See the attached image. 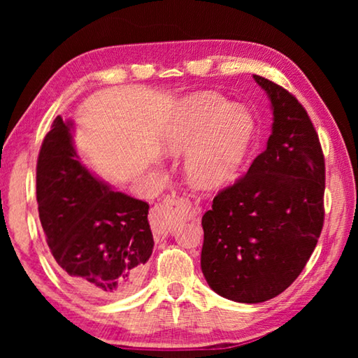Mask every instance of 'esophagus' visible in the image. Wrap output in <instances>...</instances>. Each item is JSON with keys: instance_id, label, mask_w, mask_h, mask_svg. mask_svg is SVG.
<instances>
[{"instance_id": "34e87169", "label": "esophagus", "mask_w": 358, "mask_h": 358, "mask_svg": "<svg viewBox=\"0 0 358 358\" xmlns=\"http://www.w3.org/2000/svg\"><path fill=\"white\" fill-rule=\"evenodd\" d=\"M199 213H201V208L192 207V205L187 202V199H183V197L167 199V201L162 202L159 207L153 211V215H151V224H153L155 237L156 238L167 237V235L171 234L175 220H178V217L191 220V217H196Z\"/></svg>"}]
</instances>
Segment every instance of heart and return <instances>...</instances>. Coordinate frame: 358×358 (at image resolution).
Returning a JSON list of instances; mask_svg holds the SVG:
<instances>
[{"label": "heart", "mask_w": 358, "mask_h": 358, "mask_svg": "<svg viewBox=\"0 0 358 358\" xmlns=\"http://www.w3.org/2000/svg\"><path fill=\"white\" fill-rule=\"evenodd\" d=\"M254 138L251 115L213 93L180 102L166 136L171 155L186 151L185 172L192 185L213 189L238 177Z\"/></svg>", "instance_id": "obj_1"}]
</instances>
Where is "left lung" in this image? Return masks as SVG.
I'll return each mask as SVG.
<instances>
[{
	"instance_id": "1",
	"label": "left lung",
	"mask_w": 358,
	"mask_h": 358,
	"mask_svg": "<svg viewBox=\"0 0 358 358\" xmlns=\"http://www.w3.org/2000/svg\"><path fill=\"white\" fill-rule=\"evenodd\" d=\"M271 102V136L246 175L217 192L202 217V273L224 299L262 303L284 292L310 260L324 226L325 162L294 94L252 76Z\"/></svg>"
}]
</instances>
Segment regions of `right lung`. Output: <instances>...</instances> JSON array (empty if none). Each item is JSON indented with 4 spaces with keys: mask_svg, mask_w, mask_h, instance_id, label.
<instances>
[{
    "mask_svg": "<svg viewBox=\"0 0 358 358\" xmlns=\"http://www.w3.org/2000/svg\"><path fill=\"white\" fill-rule=\"evenodd\" d=\"M39 220L55 266L93 299H118L137 287L153 252L150 205L112 189L78 157L72 123L57 117L36 167Z\"/></svg>",
    "mask_w": 358,
    "mask_h": 358,
    "instance_id": "1",
    "label": "right lung"
}]
</instances>
